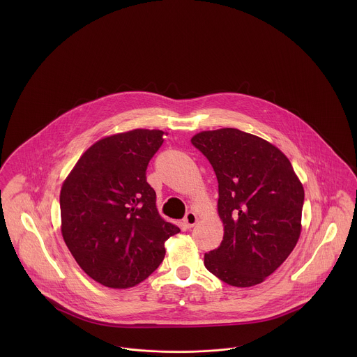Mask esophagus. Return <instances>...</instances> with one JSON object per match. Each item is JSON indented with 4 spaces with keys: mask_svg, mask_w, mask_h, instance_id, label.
Masks as SVG:
<instances>
[{
    "mask_svg": "<svg viewBox=\"0 0 357 357\" xmlns=\"http://www.w3.org/2000/svg\"><path fill=\"white\" fill-rule=\"evenodd\" d=\"M197 222H198V218H197V215L192 211H188L186 217L183 218V225L186 226L187 229H191L192 226H195Z\"/></svg>",
    "mask_w": 357,
    "mask_h": 357,
    "instance_id": "esophagus-1",
    "label": "esophagus"
}]
</instances>
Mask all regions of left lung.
I'll return each instance as SVG.
<instances>
[{
	"label": "left lung",
	"mask_w": 357,
	"mask_h": 357,
	"mask_svg": "<svg viewBox=\"0 0 357 357\" xmlns=\"http://www.w3.org/2000/svg\"><path fill=\"white\" fill-rule=\"evenodd\" d=\"M191 143L218 181L223 239L204 266L223 282L249 288L275 272L301 234L304 187L291 163L268 140L237 128L202 131Z\"/></svg>",
	"instance_id": "obj_1"
}]
</instances>
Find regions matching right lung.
<instances>
[{
	"instance_id": "obj_1",
	"label": "right lung",
	"mask_w": 357,
	"mask_h": 357,
	"mask_svg": "<svg viewBox=\"0 0 357 357\" xmlns=\"http://www.w3.org/2000/svg\"><path fill=\"white\" fill-rule=\"evenodd\" d=\"M166 132L136 128L105 136L76 162L60 191L61 234L92 280L128 289L163 261L165 242L179 233L156 208L146 170Z\"/></svg>"
}]
</instances>
